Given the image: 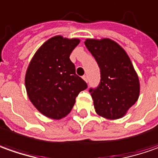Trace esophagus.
Listing matches in <instances>:
<instances>
[{"mask_svg": "<svg viewBox=\"0 0 158 158\" xmlns=\"http://www.w3.org/2000/svg\"><path fill=\"white\" fill-rule=\"evenodd\" d=\"M82 78H83V79H84L85 82H87V81H88V77H87L86 75H84V76H83Z\"/></svg>", "mask_w": 158, "mask_h": 158, "instance_id": "obj_1", "label": "esophagus"}]
</instances>
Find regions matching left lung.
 Wrapping results in <instances>:
<instances>
[{"label":"left lung","instance_id":"left-lung-1","mask_svg":"<svg viewBox=\"0 0 158 158\" xmlns=\"http://www.w3.org/2000/svg\"><path fill=\"white\" fill-rule=\"evenodd\" d=\"M101 69V83L89 92L95 112L109 120L123 117L138 100L140 82L127 52L109 38L85 39Z\"/></svg>","mask_w":158,"mask_h":158}]
</instances>
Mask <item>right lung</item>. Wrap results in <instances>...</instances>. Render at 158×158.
Masks as SVG:
<instances>
[{"label":"right lung","mask_w":158,"mask_h":158,"mask_svg":"<svg viewBox=\"0 0 158 158\" xmlns=\"http://www.w3.org/2000/svg\"><path fill=\"white\" fill-rule=\"evenodd\" d=\"M78 38L55 35L36 51L26 71L25 87L35 107L44 116L60 120L71 112L87 85L75 73L70 55Z\"/></svg>","instance_id":"right-lung-1"}]
</instances>
